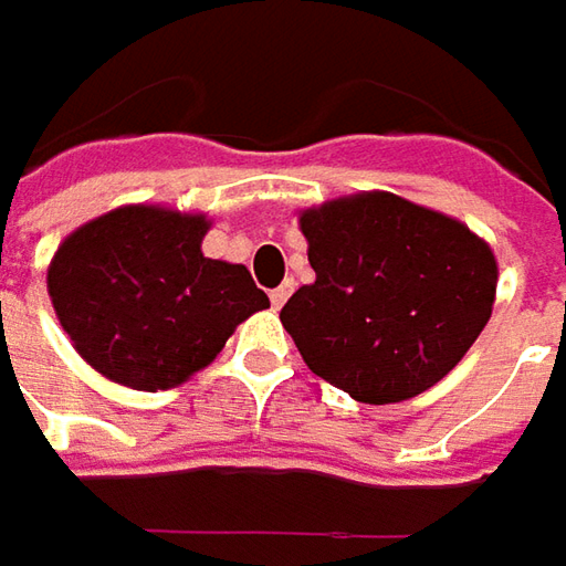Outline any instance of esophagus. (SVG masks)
I'll return each mask as SVG.
<instances>
[{"label": "esophagus", "instance_id": "34e87169", "mask_svg": "<svg viewBox=\"0 0 566 566\" xmlns=\"http://www.w3.org/2000/svg\"><path fill=\"white\" fill-rule=\"evenodd\" d=\"M291 291H294V284H291V282L279 284V287H275V291L269 294V301H272V306H275V310H282V303L287 301V297H291Z\"/></svg>", "mask_w": 566, "mask_h": 566}]
</instances>
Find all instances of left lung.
Listing matches in <instances>:
<instances>
[{"instance_id": "obj_1", "label": "left lung", "mask_w": 566, "mask_h": 566, "mask_svg": "<svg viewBox=\"0 0 566 566\" xmlns=\"http://www.w3.org/2000/svg\"><path fill=\"white\" fill-rule=\"evenodd\" d=\"M316 282L282 306L303 363L363 403L441 381L492 316V247L436 209L373 190L301 212Z\"/></svg>"}]
</instances>
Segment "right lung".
<instances>
[{
    "label": "right lung",
    "instance_id": "obj_1",
    "mask_svg": "<svg viewBox=\"0 0 566 566\" xmlns=\"http://www.w3.org/2000/svg\"><path fill=\"white\" fill-rule=\"evenodd\" d=\"M209 219L122 206L71 231L50 263V297L74 350L106 379L166 391L216 360L269 297L247 265L203 256Z\"/></svg>",
    "mask_w": 566,
    "mask_h": 566
}]
</instances>
